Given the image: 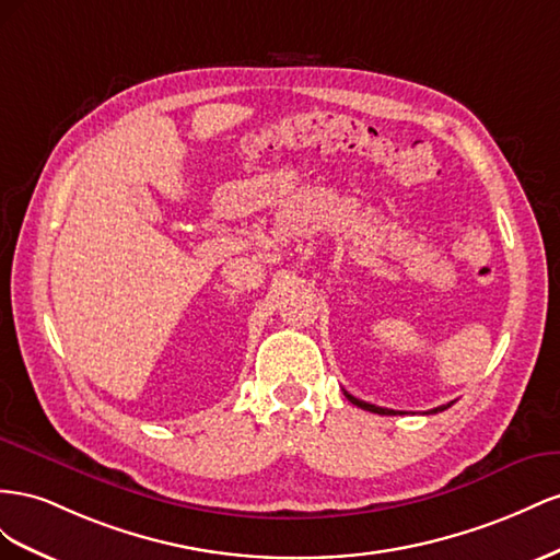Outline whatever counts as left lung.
I'll use <instances>...</instances> for the list:
<instances>
[{"label": "left lung", "instance_id": "obj_1", "mask_svg": "<svg viewBox=\"0 0 560 560\" xmlns=\"http://www.w3.org/2000/svg\"><path fill=\"white\" fill-rule=\"evenodd\" d=\"M345 396L349 398L351 404L359 406V408H363V410H371V412H377V415H396V410H389V408H380V406H373V404H365V401H361V398L351 396V394H347V392H345ZM445 408H451V404L439 406V408H434V410H431V412H441V410H445Z\"/></svg>", "mask_w": 560, "mask_h": 560}]
</instances>
